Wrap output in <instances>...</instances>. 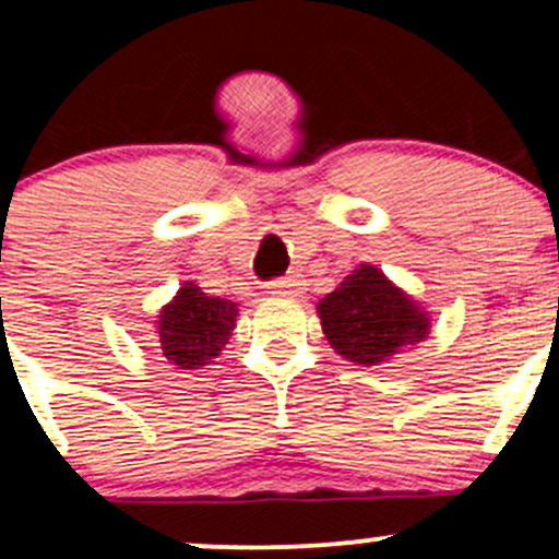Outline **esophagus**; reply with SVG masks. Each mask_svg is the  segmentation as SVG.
I'll return each mask as SVG.
<instances>
[{
	"mask_svg": "<svg viewBox=\"0 0 559 559\" xmlns=\"http://www.w3.org/2000/svg\"><path fill=\"white\" fill-rule=\"evenodd\" d=\"M271 294H275V297H297V294H301V281L297 278V275H288V278L273 281Z\"/></svg>",
	"mask_w": 559,
	"mask_h": 559,
	"instance_id": "34e87169",
	"label": "esophagus"
}]
</instances>
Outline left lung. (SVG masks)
<instances>
[{
    "label": "left lung",
    "mask_w": 559,
    "mask_h": 559,
    "mask_svg": "<svg viewBox=\"0 0 559 559\" xmlns=\"http://www.w3.org/2000/svg\"><path fill=\"white\" fill-rule=\"evenodd\" d=\"M318 318L331 349L362 368L415 349L431 331L420 301L370 262L355 267L318 301Z\"/></svg>",
    "instance_id": "left-lung-1"
}]
</instances>
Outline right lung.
Listing matches in <instances>:
<instances>
[{
    "instance_id": "right-lung-1",
    "label": "right lung",
    "mask_w": 559,
    "mask_h": 559,
    "mask_svg": "<svg viewBox=\"0 0 559 559\" xmlns=\"http://www.w3.org/2000/svg\"><path fill=\"white\" fill-rule=\"evenodd\" d=\"M239 305L207 297L194 281H186L157 316V336L163 357L178 370H199L210 365L228 344L236 329Z\"/></svg>"
}]
</instances>
